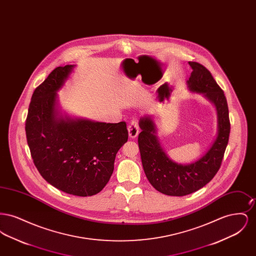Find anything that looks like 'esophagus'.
<instances>
[{
  "instance_id": "esophagus-1",
  "label": "esophagus",
  "mask_w": 256,
  "mask_h": 256,
  "mask_svg": "<svg viewBox=\"0 0 256 256\" xmlns=\"http://www.w3.org/2000/svg\"><path fill=\"white\" fill-rule=\"evenodd\" d=\"M128 130V135H130V137L135 138V137L138 135V134H139V126H138L137 120H134V121H132V122H130Z\"/></svg>"
}]
</instances>
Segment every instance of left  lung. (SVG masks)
<instances>
[{
	"label": "left lung",
	"instance_id": "1",
	"mask_svg": "<svg viewBox=\"0 0 256 256\" xmlns=\"http://www.w3.org/2000/svg\"><path fill=\"white\" fill-rule=\"evenodd\" d=\"M192 73L187 80L191 91L202 93L214 104L218 115V135L202 158L182 165L172 161L160 146L156 124L150 117L140 119L142 132L138 146L144 172L150 183L162 194L182 196L194 193L206 185L219 170L230 134L228 106L224 91L206 68L190 61Z\"/></svg>",
	"mask_w": 256,
	"mask_h": 256
}]
</instances>
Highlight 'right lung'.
I'll return each mask as SVG.
<instances>
[{"label":"right lung","mask_w":256,"mask_h":256,"mask_svg":"<svg viewBox=\"0 0 256 256\" xmlns=\"http://www.w3.org/2000/svg\"><path fill=\"white\" fill-rule=\"evenodd\" d=\"M73 68L56 67L36 87L24 128L34 163L43 178L67 194L87 196L96 195L110 182L116 154L128 132L126 122L58 116L56 91Z\"/></svg>","instance_id":"add662e5"}]
</instances>
